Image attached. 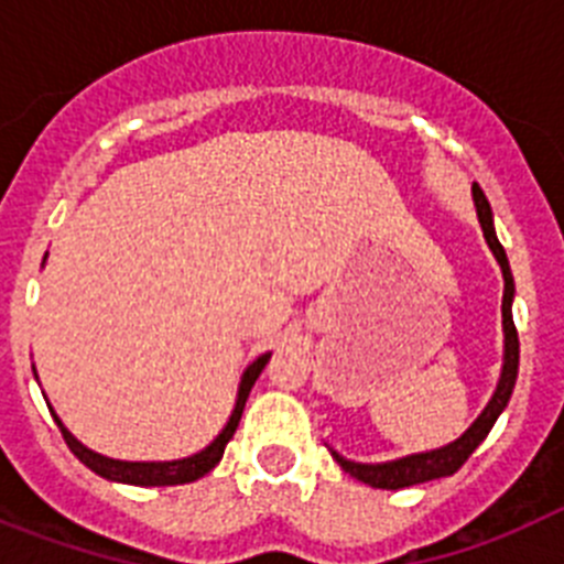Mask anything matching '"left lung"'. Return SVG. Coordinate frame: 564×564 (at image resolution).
<instances>
[{
    "instance_id": "1",
    "label": "left lung",
    "mask_w": 564,
    "mask_h": 564,
    "mask_svg": "<svg viewBox=\"0 0 564 564\" xmlns=\"http://www.w3.org/2000/svg\"><path fill=\"white\" fill-rule=\"evenodd\" d=\"M475 194V206H477V217H480L482 234H486L488 248L495 251L497 262L502 268V279H506V291H502V330H506V364H502V376L500 383H497L495 398L488 401V406L482 410V415L477 417L471 426L466 430V435L457 437L455 443L449 446H443V449L426 452V455H410L401 457V460L392 463H378V466H367V463H352L344 460L341 455L333 452V457L338 460V466L347 471L356 480L367 482L372 488H410L417 486V482L426 480H437V477H449L455 475L457 468L471 457V452L486 441V435L491 432L495 421L500 417V412L506 410L508 398L514 392L517 383V367H520V338H517V327H514V316H511V299H514V279H511V268H508L506 251H502L500 239L495 234V223H491V206H488L486 194L482 188L477 186L471 188Z\"/></svg>"
}]
</instances>
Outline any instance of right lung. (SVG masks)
<instances>
[{
	"mask_svg": "<svg viewBox=\"0 0 564 564\" xmlns=\"http://www.w3.org/2000/svg\"><path fill=\"white\" fill-rule=\"evenodd\" d=\"M268 358H271V352H265V356H259L257 361L251 364L246 370V376H242V383H239V395H237V406H234L231 417H228L226 430L220 432V435L214 437L212 446H206L203 452H197V455L192 457H183V460H169V463H127V460H112V457H104V455H96V452H89L87 446H82V443L76 441V437L69 435L67 430H64V423L58 421L56 415V423L58 430H62L64 435V443L69 446V452L78 457V460L84 463L87 468H93L96 475L107 477V480H118V482H132V486H181V482H192V480H200L203 475H208L217 463H220L223 452H226L228 441L234 437V432H237L239 426V417H242V410H246V401H248V392H251L253 381L259 378V372L265 370Z\"/></svg>",
	"mask_w": 564,
	"mask_h": 564,
	"instance_id": "obj_1",
	"label": "right lung"
}]
</instances>
